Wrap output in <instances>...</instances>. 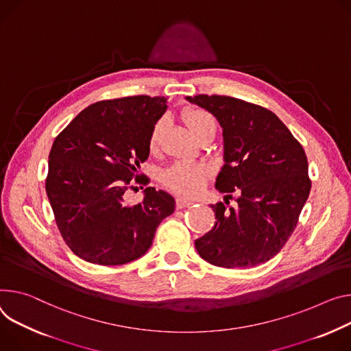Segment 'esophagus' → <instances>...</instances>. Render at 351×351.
I'll return each mask as SVG.
<instances>
[{
	"mask_svg": "<svg viewBox=\"0 0 351 351\" xmlns=\"http://www.w3.org/2000/svg\"><path fill=\"white\" fill-rule=\"evenodd\" d=\"M195 202L193 200H189V199H184V197H182V196H179L178 199H176V207L178 208H184V207H190L192 206Z\"/></svg>",
	"mask_w": 351,
	"mask_h": 351,
	"instance_id": "esophagus-1",
	"label": "esophagus"
}]
</instances>
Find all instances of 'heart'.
Returning <instances> with one entry per match:
<instances>
[{
  "mask_svg": "<svg viewBox=\"0 0 351 351\" xmlns=\"http://www.w3.org/2000/svg\"><path fill=\"white\" fill-rule=\"evenodd\" d=\"M186 121L197 137L217 130V121L215 117L206 109H192L186 113ZM165 129V119H159L151 130L149 134V148L155 149L161 134ZM210 175V169L202 162H192V161H180L171 165L164 173V182L176 190L180 195L192 196L196 195L199 190L206 183Z\"/></svg>",
  "mask_w": 351,
  "mask_h": 351,
  "instance_id": "heart-1",
  "label": "heart"
}]
</instances>
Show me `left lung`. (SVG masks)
<instances>
[{
	"label": "left lung",
	"mask_w": 351,
	"mask_h": 351,
	"mask_svg": "<svg viewBox=\"0 0 351 351\" xmlns=\"http://www.w3.org/2000/svg\"><path fill=\"white\" fill-rule=\"evenodd\" d=\"M187 101L211 112L224 133L226 164L215 187L227 195L226 203L211 206L217 221L196 239V249L219 267L265 263L294 232L309 196L305 151L263 106L226 95H196ZM230 198L237 202L234 208L228 206Z\"/></svg>",
	"instance_id": "obj_1"
}]
</instances>
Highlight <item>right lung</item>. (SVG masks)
Segmentation results:
<instances>
[{"label":"right lung","mask_w":351,"mask_h":351,"mask_svg":"<svg viewBox=\"0 0 351 351\" xmlns=\"http://www.w3.org/2000/svg\"><path fill=\"white\" fill-rule=\"evenodd\" d=\"M167 101L136 95L92 104L56 137L46 193L58 231L78 258L102 266L138 259L173 213L175 199L155 187L144 190L141 203H124L134 183H149L137 168L149 155V134Z\"/></svg>","instance_id":"obj_1"}]
</instances>
